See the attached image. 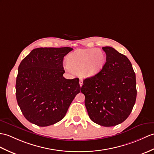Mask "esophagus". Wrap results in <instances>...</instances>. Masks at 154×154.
<instances>
[{"mask_svg": "<svg viewBox=\"0 0 154 154\" xmlns=\"http://www.w3.org/2000/svg\"><path fill=\"white\" fill-rule=\"evenodd\" d=\"M83 79H80V80H79V85H80V87H82V85H83Z\"/></svg>", "mask_w": 154, "mask_h": 154, "instance_id": "esophagus-1", "label": "esophagus"}]
</instances>
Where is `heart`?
I'll return each mask as SVG.
<instances>
[{
    "mask_svg": "<svg viewBox=\"0 0 154 154\" xmlns=\"http://www.w3.org/2000/svg\"><path fill=\"white\" fill-rule=\"evenodd\" d=\"M105 62L106 55L101 50H79L67 57L68 65L65 66V69L69 72L74 71L83 77H91L101 71Z\"/></svg>",
    "mask_w": 154,
    "mask_h": 154,
    "instance_id": "b5f03b06",
    "label": "heart"
}]
</instances>
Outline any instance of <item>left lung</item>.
<instances>
[{
	"label": "left lung",
	"instance_id": "8db88e82",
	"mask_svg": "<svg viewBox=\"0 0 154 154\" xmlns=\"http://www.w3.org/2000/svg\"><path fill=\"white\" fill-rule=\"evenodd\" d=\"M106 62L94 76L85 79L81 92L90 119L103 127L116 126L129 116L137 98L136 75L126 56L102 48Z\"/></svg>",
	"mask_w": 154,
	"mask_h": 154
}]
</instances>
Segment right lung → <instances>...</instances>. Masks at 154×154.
<instances>
[{
	"instance_id": "1",
	"label": "right lung",
	"mask_w": 154,
	"mask_h": 154,
	"mask_svg": "<svg viewBox=\"0 0 154 154\" xmlns=\"http://www.w3.org/2000/svg\"><path fill=\"white\" fill-rule=\"evenodd\" d=\"M73 48H35L21 61L16 96L26 119L39 127L54 125L65 117L81 91L79 78L67 79L63 60Z\"/></svg>"
}]
</instances>
